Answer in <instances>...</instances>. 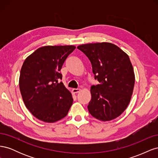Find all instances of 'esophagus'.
I'll list each match as a JSON object with an SVG mask.
<instances>
[{
	"label": "esophagus",
	"instance_id": "obj_1",
	"mask_svg": "<svg viewBox=\"0 0 158 158\" xmlns=\"http://www.w3.org/2000/svg\"><path fill=\"white\" fill-rule=\"evenodd\" d=\"M80 91V89H76V88H74V89H72V92H73V94H77V93H78Z\"/></svg>",
	"mask_w": 158,
	"mask_h": 158
}]
</instances>
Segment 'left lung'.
<instances>
[{
    "label": "left lung",
    "instance_id": "8db88e82",
    "mask_svg": "<svg viewBox=\"0 0 158 158\" xmlns=\"http://www.w3.org/2000/svg\"><path fill=\"white\" fill-rule=\"evenodd\" d=\"M77 48L91 62L99 84L90 88L89 113L98 120L109 121L125 111L131 102L135 76L128 55L108 42L81 45Z\"/></svg>",
    "mask_w": 158,
    "mask_h": 158
}]
</instances>
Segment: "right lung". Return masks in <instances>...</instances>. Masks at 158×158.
I'll list each match as a JSON object with an SVG mask.
<instances>
[{
	"instance_id": "add662e5",
	"label": "right lung",
	"mask_w": 158,
	"mask_h": 158,
	"mask_svg": "<svg viewBox=\"0 0 158 158\" xmlns=\"http://www.w3.org/2000/svg\"><path fill=\"white\" fill-rule=\"evenodd\" d=\"M74 45L44 46L24 60L19 87L23 101L33 116L45 123H55L65 117L73 99L63 83L60 73Z\"/></svg>"
}]
</instances>
